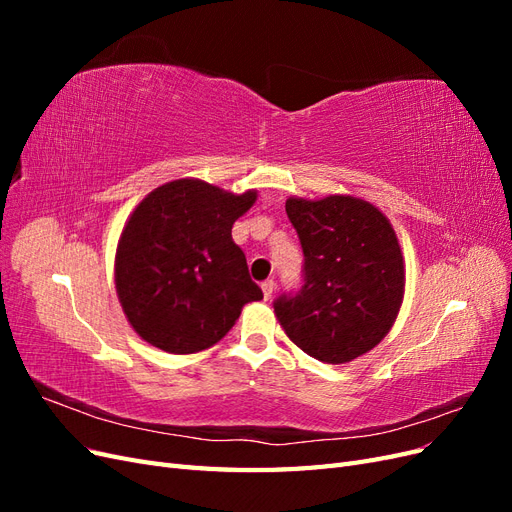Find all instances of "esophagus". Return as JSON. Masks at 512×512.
<instances>
[{"mask_svg": "<svg viewBox=\"0 0 512 512\" xmlns=\"http://www.w3.org/2000/svg\"><path fill=\"white\" fill-rule=\"evenodd\" d=\"M262 297H265V301H271V297H273V290H275V282L273 280H267V282H262Z\"/></svg>", "mask_w": 512, "mask_h": 512, "instance_id": "obj_1", "label": "esophagus"}]
</instances>
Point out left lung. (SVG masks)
Listing matches in <instances>:
<instances>
[{"label": "left lung", "instance_id": "left-lung-1", "mask_svg": "<svg viewBox=\"0 0 512 512\" xmlns=\"http://www.w3.org/2000/svg\"><path fill=\"white\" fill-rule=\"evenodd\" d=\"M305 277L301 290L273 303L282 329L322 363H350L378 346L404 303V256L389 218L363 198L290 196Z\"/></svg>", "mask_w": 512, "mask_h": 512}]
</instances>
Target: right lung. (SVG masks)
<instances>
[{
  "mask_svg": "<svg viewBox=\"0 0 512 512\" xmlns=\"http://www.w3.org/2000/svg\"><path fill=\"white\" fill-rule=\"evenodd\" d=\"M256 196L175 179L132 211L117 243L115 288L147 344L170 354L200 352L232 329L245 303L262 299L230 235Z\"/></svg>",
  "mask_w": 512,
  "mask_h": 512,
  "instance_id": "add662e5",
  "label": "right lung"
}]
</instances>
